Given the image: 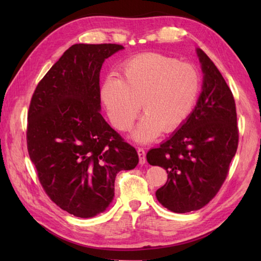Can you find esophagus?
<instances>
[{"label": "esophagus", "mask_w": 261, "mask_h": 261, "mask_svg": "<svg viewBox=\"0 0 261 261\" xmlns=\"http://www.w3.org/2000/svg\"><path fill=\"white\" fill-rule=\"evenodd\" d=\"M138 154H139V163L143 165L146 163V151L143 148H138Z\"/></svg>", "instance_id": "1"}]
</instances>
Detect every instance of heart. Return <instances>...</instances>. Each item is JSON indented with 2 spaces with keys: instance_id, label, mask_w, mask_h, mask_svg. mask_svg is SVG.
I'll use <instances>...</instances> for the list:
<instances>
[{
  "instance_id": "obj_1",
  "label": "heart",
  "mask_w": 261,
  "mask_h": 261,
  "mask_svg": "<svg viewBox=\"0 0 261 261\" xmlns=\"http://www.w3.org/2000/svg\"><path fill=\"white\" fill-rule=\"evenodd\" d=\"M121 79L110 75L101 86V101L109 119L120 131L130 130L143 115L134 138L148 142L163 130L173 132L190 118L201 91L195 66L158 53H145L121 65Z\"/></svg>"
}]
</instances>
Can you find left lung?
I'll return each mask as SVG.
<instances>
[{"mask_svg":"<svg viewBox=\"0 0 261 261\" xmlns=\"http://www.w3.org/2000/svg\"><path fill=\"white\" fill-rule=\"evenodd\" d=\"M196 53L204 74L196 107L168 140L147 153L149 164L167 171L156 197L175 213L202 208L218 194L239 142L233 94L207 55Z\"/></svg>","mask_w":261,"mask_h":261,"instance_id":"obj_1","label":"left lung"}]
</instances>
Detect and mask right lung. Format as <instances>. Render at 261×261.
I'll return each instance as SVG.
<instances>
[{
  "label": "right lung",
  "mask_w": 261,
  "mask_h": 261,
  "mask_svg": "<svg viewBox=\"0 0 261 261\" xmlns=\"http://www.w3.org/2000/svg\"><path fill=\"white\" fill-rule=\"evenodd\" d=\"M123 46L69 47L39 82L28 111L27 146L38 178L58 206L79 218L104 212L115 176L139 163L99 113V71Z\"/></svg>",
  "instance_id": "add662e5"
}]
</instances>
